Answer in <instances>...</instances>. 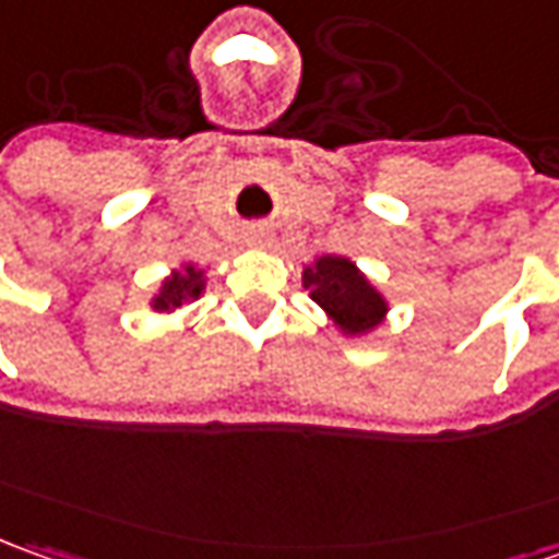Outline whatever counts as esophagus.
<instances>
[{
  "label": "esophagus",
  "instance_id": "esophagus-1",
  "mask_svg": "<svg viewBox=\"0 0 559 559\" xmlns=\"http://www.w3.org/2000/svg\"><path fill=\"white\" fill-rule=\"evenodd\" d=\"M243 241L250 243V247H269V241H272V231H269L265 225H253V228H247Z\"/></svg>",
  "mask_w": 559,
  "mask_h": 559
}]
</instances>
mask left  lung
<instances>
[{
	"instance_id": "8db88e82",
	"label": "left lung",
	"mask_w": 559,
	"mask_h": 559,
	"mask_svg": "<svg viewBox=\"0 0 559 559\" xmlns=\"http://www.w3.org/2000/svg\"><path fill=\"white\" fill-rule=\"evenodd\" d=\"M302 287L346 337L374 331L390 309L383 294L346 257H318L302 269Z\"/></svg>"
}]
</instances>
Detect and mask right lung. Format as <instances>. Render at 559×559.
I'll return each instance as SVG.
<instances>
[{
	"label": "right lung",
	"mask_w": 559,
	"mask_h": 559,
	"mask_svg": "<svg viewBox=\"0 0 559 559\" xmlns=\"http://www.w3.org/2000/svg\"><path fill=\"white\" fill-rule=\"evenodd\" d=\"M206 281H203V272L198 265H182L176 269L169 278L160 284L157 297L151 299V309L154 312H173V309H182L185 302H194L201 297Z\"/></svg>",
	"instance_id": "1"
}]
</instances>
